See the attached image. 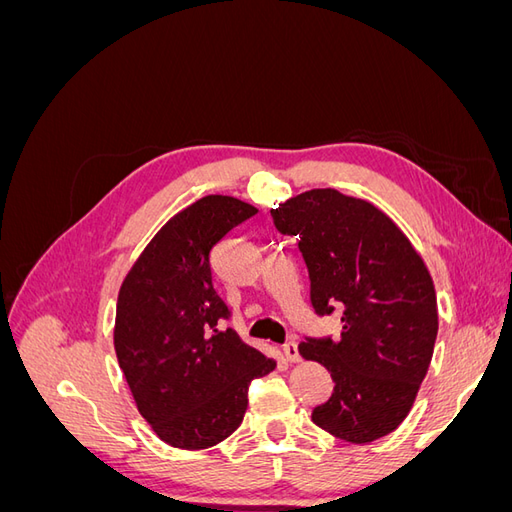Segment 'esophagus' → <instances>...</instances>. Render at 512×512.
Listing matches in <instances>:
<instances>
[{"mask_svg":"<svg viewBox=\"0 0 512 512\" xmlns=\"http://www.w3.org/2000/svg\"><path fill=\"white\" fill-rule=\"evenodd\" d=\"M284 356L290 361V363H297L301 356H299V346L297 342H286L284 344Z\"/></svg>","mask_w":512,"mask_h":512,"instance_id":"34e87169","label":"esophagus"}]
</instances>
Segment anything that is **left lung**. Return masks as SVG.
Returning a JSON list of instances; mask_svg holds the SVG:
<instances>
[{
	"mask_svg": "<svg viewBox=\"0 0 512 512\" xmlns=\"http://www.w3.org/2000/svg\"><path fill=\"white\" fill-rule=\"evenodd\" d=\"M271 215L299 241L316 314L342 309L339 339L307 337L299 346L335 382L312 421L352 444L389 436L408 416L436 344L427 265L389 215L333 188L292 196Z\"/></svg>",
	"mask_w": 512,
	"mask_h": 512,
	"instance_id": "left-lung-1",
	"label": "left lung"
}]
</instances>
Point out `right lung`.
I'll return each instance as SVG.
<instances>
[{
    "instance_id": "1",
    "label": "right lung",
    "mask_w": 512,
    "mask_h": 512,
    "mask_svg": "<svg viewBox=\"0 0 512 512\" xmlns=\"http://www.w3.org/2000/svg\"><path fill=\"white\" fill-rule=\"evenodd\" d=\"M258 209L211 194L173 215L149 241L117 297L115 354L138 412L183 451L226 440L247 410V386L275 361L218 329L228 307L213 288L211 252Z\"/></svg>"
}]
</instances>
